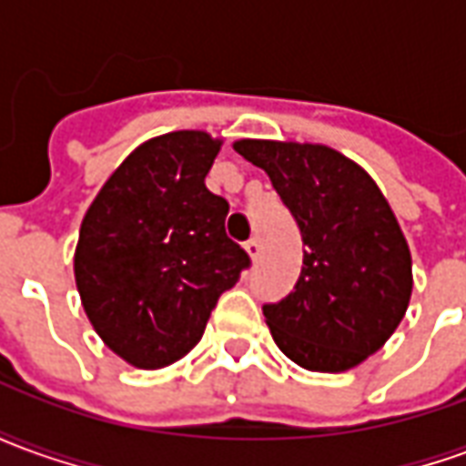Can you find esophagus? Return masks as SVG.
<instances>
[{"label": "esophagus", "mask_w": 466, "mask_h": 466, "mask_svg": "<svg viewBox=\"0 0 466 466\" xmlns=\"http://www.w3.org/2000/svg\"><path fill=\"white\" fill-rule=\"evenodd\" d=\"M244 249H247V254H249L252 259H257V257H259V252H262L259 239H249V242H244Z\"/></svg>", "instance_id": "obj_1"}]
</instances>
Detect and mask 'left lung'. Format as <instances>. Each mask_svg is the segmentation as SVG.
Here are the masks:
<instances>
[{"label":"left lung","mask_w":466,"mask_h":466,"mask_svg":"<svg viewBox=\"0 0 466 466\" xmlns=\"http://www.w3.org/2000/svg\"><path fill=\"white\" fill-rule=\"evenodd\" d=\"M269 174L299 227L302 272L282 302L264 304L277 347L309 371H347L400 327L411 254L391 207L360 164L332 147L239 139Z\"/></svg>","instance_id":"8db88e82"}]
</instances>
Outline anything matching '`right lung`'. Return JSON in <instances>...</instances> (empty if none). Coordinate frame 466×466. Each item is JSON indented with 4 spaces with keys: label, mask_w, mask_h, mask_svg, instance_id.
Here are the masks:
<instances>
[{
    "label": "right lung",
    "mask_w": 466,
    "mask_h": 466,
    "mask_svg": "<svg viewBox=\"0 0 466 466\" xmlns=\"http://www.w3.org/2000/svg\"><path fill=\"white\" fill-rule=\"evenodd\" d=\"M219 147L194 129L139 144L82 219L75 279L85 312L106 347L139 370L182 360L249 267L224 232L229 204L204 184Z\"/></svg>",
    "instance_id": "right-lung-1"
}]
</instances>
